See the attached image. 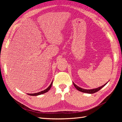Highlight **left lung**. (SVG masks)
Listing matches in <instances>:
<instances>
[{"instance_id": "left-lung-1", "label": "left lung", "mask_w": 122, "mask_h": 122, "mask_svg": "<svg viewBox=\"0 0 122 122\" xmlns=\"http://www.w3.org/2000/svg\"><path fill=\"white\" fill-rule=\"evenodd\" d=\"M107 83H105V84H104V85H103V86H100V87L96 88H94V89H92V90H86V89H84V88H81V87H79L78 86H77V85H76L74 82H73V83L74 86L76 87V89H77V90H78L79 91L83 92V93H88V94H93V93H96V92H97L99 91L100 90H101L103 87H104V86H105V85H106L107 83Z\"/></svg>"}]
</instances>
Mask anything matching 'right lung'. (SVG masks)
<instances>
[{"mask_svg": "<svg viewBox=\"0 0 122 122\" xmlns=\"http://www.w3.org/2000/svg\"><path fill=\"white\" fill-rule=\"evenodd\" d=\"M52 83H53V81H52V82H51V83L50 84V86L48 87L46 90H44V91H42L41 92H39V93H34V94H27L28 95H30V96H38V95H41V94H44L45 93H47V92H48L50 88L51 87V86H52Z\"/></svg>", "mask_w": 122, "mask_h": 122, "instance_id": "1", "label": "right lung"}]
</instances>
